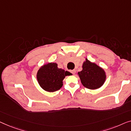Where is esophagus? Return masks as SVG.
Segmentation results:
<instances>
[{
	"label": "esophagus",
	"instance_id": "1",
	"mask_svg": "<svg viewBox=\"0 0 131 131\" xmlns=\"http://www.w3.org/2000/svg\"><path fill=\"white\" fill-rule=\"evenodd\" d=\"M71 72L72 73V74H75V72H76V71H75V70H71Z\"/></svg>",
	"mask_w": 131,
	"mask_h": 131
}]
</instances>
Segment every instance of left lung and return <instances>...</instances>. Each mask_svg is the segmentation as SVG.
Listing matches in <instances>:
<instances>
[{
  "instance_id": "obj_1",
  "label": "left lung",
  "mask_w": 131,
  "mask_h": 131,
  "mask_svg": "<svg viewBox=\"0 0 131 131\" xmlns=\"http://www.w3.org/2000/svg\"><path fill=\"white\" fill-rule=\"evenodd\" d=\"M81 81L85 87L95 90L103 85L106 80L105 72L96 64L86 59L82 65V70L78 72Z\"/></svg>"
}]
</instances>
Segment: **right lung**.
<instances>
[{"label":"right lung","mask_w":131,"mask_h":131,"mask_svg":"<svg viewBox=\"0 0 131 131\" xmlns=\"http://www.w3.org/2000/svg\"><path fill=\"white\" fill-rule=\"evenodd\" d=\"M71 73L58 68L56 63H48L38 70L37 78L38 84L45 91L54 92L59 90L63 85V80Z\"/></svg>","instance_id":"right-lung-1"}]
</instances>
